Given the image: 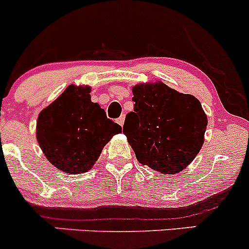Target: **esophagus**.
I'll return each instance as SVG.
<instances>
[{"instance_id":"obj_1","label":"esophagus","mask_w":249,"mask_h":249,"mask_svg":"<svg viewBox=\"0 0 249 249\" xmlns=\"http://www.w3.org/2000/svg\"><path fill=\"white\" fill-rule=\"evenodd\" d=\"M116 122L119 124L120 125H124V115H122V116H120L119 119L116 120Z\"/></svg>"}]
</instances>
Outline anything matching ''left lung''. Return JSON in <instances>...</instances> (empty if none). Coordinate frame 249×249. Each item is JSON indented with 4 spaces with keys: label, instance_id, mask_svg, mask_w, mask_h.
<instances>
[{
    "label": "left lung",
    "instance_id": "8db88e82",
    "mask_svg": "<svg viewBox=\"0 0 249 249\" xmlns=\"http://www.w3.org/2000/svg\"><path fill=\"white\" fill-rule=\"evenodd\" d=\"M133 96L124 133L137 160L162 174L183 170L204 143L207 117L200 102L162 83L137 85Z\"/></svg>",
    "mask_w": 249,
    "mask_h": 249
}]
</instances>
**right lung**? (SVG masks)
<instances>
[{"label":"right lung","mask_w":249,"mask_h":249,"mask_svg":"<svg viewBox=\"0 0 249 249\" xmlns=\"http://www.w3.org/2000/svg\"><path fill=\"white\" fill-rule=\"evenodd\" d=\"M89 87L68 86L38 116L37 140L49 162L69 174L89 170L122 127L91 102Z\"/></svg>","instance_id":"1"}]
</instances>
